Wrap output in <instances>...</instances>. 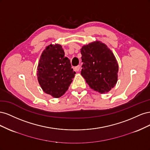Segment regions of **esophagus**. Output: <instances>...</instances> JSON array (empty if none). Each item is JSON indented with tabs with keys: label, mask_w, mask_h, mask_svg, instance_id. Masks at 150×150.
<instances>
[{
	"label": "esophagus",
	"mask_w": 150,
	"mask_h": 150,
	"mask_svg": "<svg viewBox=\"0 0 150 150\" xmlns=\"http://www.w3.org/2000/svg\"><path fill=\"white\" fill-rule=\"evenodd\" d=\"M74 69L75 71H77V72L79 71V69H80V66H77L74 67Z\"/></svg>",
	"instance_id": "1"
}]
</instances>
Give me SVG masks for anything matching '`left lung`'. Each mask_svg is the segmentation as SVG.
I'll list each match as a JSON object with an SVG mask.
<instances>
[{
    "label": "left lung",
    "instance_id": "left-lung-1",
    "mask_svg": "<svg viewBox=\"0 0 150 150\" xmlns=\"http://www.w3.org/2000/svg\"><path fill=\"white\" fill-rule=\"evenodd\" d=\"M83 62L81 74L94 91L108 93L117 81L118 64L114 54L106 45L96 40L81 49Z\"/></svg>",
    "mask_w": 150,
    "mask_h": 150
}]
</instances>
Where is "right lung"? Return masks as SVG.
Listing matches in <instances>:
<instances>
[{"instance_id": "1", "label": "right lung", "mask_w": 150, "mask_h": 150, "mask_svg": "<svg viewBox=\"0 0 150 150\" xmlns=\"http://www.w3.org/2000/svg\"><path fill=\"white\" fill-rule=\"evenodd\" d=\"M64 54L61 45L50 44L42 51L38 66L40 87L44 93L55 98H60L67 91L76 74Z\"/></svg>"}]
</instances>
